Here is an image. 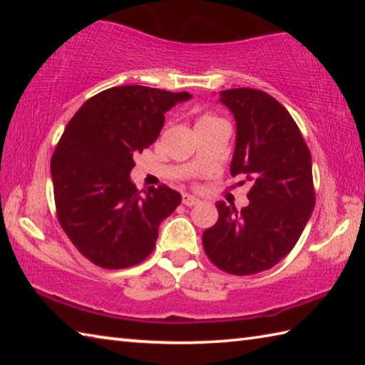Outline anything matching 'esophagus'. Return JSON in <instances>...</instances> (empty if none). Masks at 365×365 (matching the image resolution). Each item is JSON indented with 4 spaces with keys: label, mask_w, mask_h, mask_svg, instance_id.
Listing matches in <instances>:
<instances>
[{
    "label": "esophagus",
    "mask_w": 365,
    "mask_h": 365,
    "mask_svg": "<svg viewBox=\"0 0 365 365\" xmlns=\"http://www.w3.org/2000/svg\"><path fill=\"white\" fill-rule=\"evenodd\" d=\"M182 202H183L185 206L191 207V206L197 205V202H200V200H197V197H196V196H193V195H188V193H185V195H183V197H182Z\"/></svg>",
    "instance_id": "1"
}]
</instances>
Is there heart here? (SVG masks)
<instances>
[{
  "mask_svg": "<svg viewBox=\"0 0 365 365\" xmlns=\"http://www.w3.org/2000/svg\"><path fill=\"white\" fill-rule=\"evenodd\" d=\"M215 120H220V119H219V117H215V115H211V114H205L196 120V127L197 125H205V123H211V122H215Z\"/></svg>",
  "mask_w": 365,
  "mask_h": 365,
  "instance_id": "obj_1",
  "label": "heart"
}]
</instances>
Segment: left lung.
I'll list each match as a JSON object with an SVG mask.
<instances>
[{
	"label": "left lung",
	"mask_w": 365,
	"mask_h": 365,
	"mask_svg": "<svg viewBox=\"0 0 365 365\" xmlns=\"http://www.w3.org/2000/svg\"><path fill=\"white\" fill-rule=\"evenodd\" d=\"M237 122L230 174L252 182L250 205L237 211L215 202L219 219L202 233L207 257L220 270L252 275L280 262L298 242L316 205L311 151L288 110L255 88L220 91Z\"/></svg>",
	"instance_id": "obj_1"
}]
</instances>
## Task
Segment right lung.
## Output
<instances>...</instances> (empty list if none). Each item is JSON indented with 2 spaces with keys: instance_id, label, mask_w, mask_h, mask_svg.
<instances>
[{
  "instance_id": "1",
  "label": "right lung",
  "mask_w": 365,
  "mask_h": 365,
  "mask_svg": "<svg viewBox=\"0 0 365 365\" xmlns=\"http://www.w3.org/2000/svg\"><path fill=\"white\" fill-rule=\"evenodd\" d=\"M187 91L123 85L90 98L67 123L51 159L59 224L73 246L103 269L137 265L156 246L159 225L182 202L168 185L138 191L133 156L153 145L164 114Z\"/></svg>"
}]
</instances>
